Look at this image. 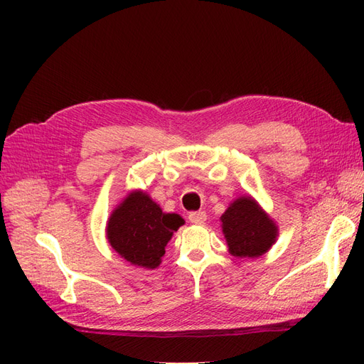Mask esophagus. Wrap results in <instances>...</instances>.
<instances>
[{"label":"esophagus","mask_w":364,"mask_h":364,"mask_svg":"<svg viewBox=\"0 0 364 364\" xmlns=\"http://www.w3.org/2000/svg\"><path fill=\"white\" fill-rule=\"evenodd\" d=\"M188 220L194 225H203L206 220V213L205 211H193V213H190Z\"/></svg>","instance_id":"esophagus-1"}]
</instances>
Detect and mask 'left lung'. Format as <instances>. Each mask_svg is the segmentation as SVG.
Listing matches in <instances>:
<instances>
[{
  "label": "left lung",
  "mask_w": 364,
  "mask_h": 364,
  "mask_svg": "<svg viewBox=\"0 0 364 364\" xmlns=\"http://www.w3.org/2000/svg\"><path fill=\"white\" fill-rule=\"evenodd\" d=\"M220 220L230 253L240 258L262 255L278 235V228L252 197H240Z\"/></svg>",
  "instance_id": "8db88e82"
}]
</instances>
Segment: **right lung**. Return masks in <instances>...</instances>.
Returning <instances> with one entry per match:
<instances>
[{"label":"right lung","instance_id":"right-lung-1","mask_svg":"<svg viewBox=\"0 0 364 364\" xmlns=\"http://www.w3.org/2000/svg\"><path fill=\"white\" fill-rule=\"evenodd\" d=\"M183 225L178 214H165L146 193H132L107 222V240L134 266L156 269L174 230Z\"/></svg>","mask_w":364,"mask_h":364}]
</instances>
